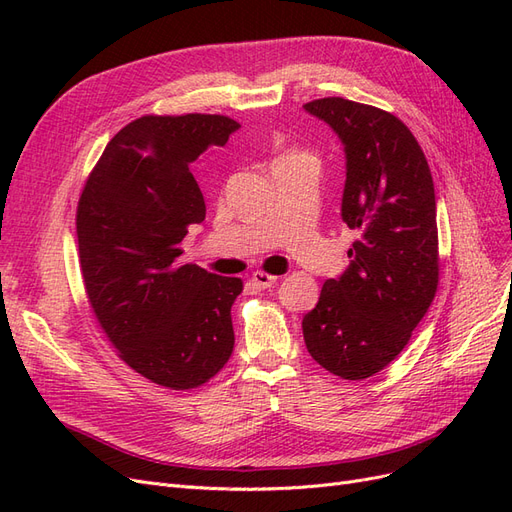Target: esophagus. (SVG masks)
I'll return each instance as SVG.
<instances>
[{"label": "esophagus", "mask_w": 512, "mask_h": 512, "mask_svg": "<svg viewBox=\"0 0 512 512\" xmlns=\"http://www.w3.org/2000/svg\"><path fill=\"white\" fill-rule=\"evenodd\" d=\"M277 282V275H271V273H265V271H254L252 273V284L256 288H269Z\"/></svg>", "instance_id": "1"}]
</instances>
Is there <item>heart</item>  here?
I'll list each match as a JSON object with an SVG mask.
<instances>
[{
  "label": "heart",
  "mask_w": 512,
  "mask_h": 512,
  "mask_svg": "<svg viewBox=\"0 0 512 512\" xmlns=\"http://www.w3.org/2000/svg\"><path fill=\"white\" fill-rule=\"evenodd\" d=\"M288 156H294V153H284V156H280L277 160H282V158H288Z\"/></svg>",
  "instance_id": "heart-1"
}]
</instances>
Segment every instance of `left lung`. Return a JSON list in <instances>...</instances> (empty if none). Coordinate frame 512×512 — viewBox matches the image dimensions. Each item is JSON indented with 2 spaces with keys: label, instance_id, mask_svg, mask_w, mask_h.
Here are the masks:
<instances>
[{
  "label": "left lung",
  "instance_id": "left-lung-1",
  "mask_svg": "<svg viewBox=\"0 0 512 512\" xmlns=\"http://www.w3.org/2000/svg\"><path fill=\"white\" fill-rule=\"evenodd\" d=\"M303 106L342 138V218L359 235L350 267L303 318L305 346L333 376L365 380L397 359L436 297V192L421 145L393 113L346 98Z\"/></svg>",
  "mask_w": 512,
  "mask_h": 512
}]
</instances>
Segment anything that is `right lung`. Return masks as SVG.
Returning <instances> with one entry per match:
<instances>
[{
  "label": "right lung",
  "instance_id": "1",
  "mask_svg": "<svg viewBox=\"0 0 512 512\" xmlns=\"http://www.w3.org/2000/svg\"><path fill=\"white\" fill-rule=\"evenodd\" d=\"M237 128L226 115L138 117L106 145L76 207L91 312L121 361L164 389L209 382L235 348L241 277L183 265L179 245L207 211L190 164Z\"/></svg>",
  "mask_w": 512,
  "mask_h": 512
}]
</instances>
